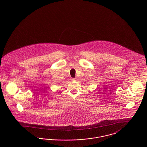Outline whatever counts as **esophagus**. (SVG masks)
Returning a JSON list of instances; mask_svg holds the SVG:
<instances>
[{"label": "esophagus", "instance_id": "obj_1", "mask_svg": "<svg viewBox=\"0 0 147 147\" xmlns=\"http://www.w3.org/2000/svg\"><path fill=\"white\" fill-rule=\"evenodd\" d=\"M76 80V78H71V81H75Z\"/></svg>", "mask_w": 147, "mask_h": 147}]
</instances>
